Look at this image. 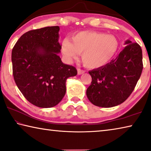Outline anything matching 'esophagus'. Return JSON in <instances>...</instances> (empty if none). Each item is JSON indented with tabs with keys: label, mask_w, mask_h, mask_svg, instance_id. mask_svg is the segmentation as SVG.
Returning <instances> with one entry per match:
<instances>
[{
	"label": "esophagus",
	"mask_w": 151,
	"mask_h": 151,
	"mask_svg": "<svg viewBox=\"0 0 151 151\" xmlns=\"http://www.w3.org/2000/svg\"><path fill=\"white\" fill-rule=\"evenodd\" d=\"M85 71L84 70H81L80 69H78V75H81V74L84 73Z\"/></svg>",
	"instance_id": "esophagus-1"
}]
</instances>
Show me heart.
Listing matches in <instances>:
<instances>
[{"label":"heart","instance_id":"b5f03b06","mask_svg":"<svg viewBox=\"0 0 151 151\" xmlns=\"http://www.w3.org/2000/svg\"><path fill=\"white\" fill-rule=\"evenodd\" d=\"M119 49L118 39L114 35L96 31H81L72 37L65 39L61 53L67 62L78 59L82 53L84 65L90 69L106 65L114 58Z\"/></svg>","mask_w":151,"mask_h":151}]
</instances>
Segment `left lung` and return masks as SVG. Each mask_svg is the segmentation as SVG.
<instances>
[{
	"label": "left lung",
	"instance_id": "1",
	"mask_svg": "<svg viewBox=\"0 0 151 151\" xmlns=\"http://www.w3.org/2000/svg\"><path fill=\"white\" fill-rule=\"evenodd\" d=\"M125 45L116 58L89 71L92 83L86 95L93 105L102 108L118 106L134 90L143 68L142 49L130 40L126 41Z\"/></svg>",
	"mask_w": 151,
	"mask_h": 151
}]
</instances>
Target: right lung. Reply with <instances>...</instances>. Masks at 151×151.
Wrapping results in <instances>:
<instances>
[{
  "label": "right lung",
  "mask_w": 151,
  "mask_h": 151,
  "mask_svg": "<svg viewBox=\"0 0 151 151\" xmlns=\"http://www.w3.org/2000/svg\"><path fill=\"white\" fill-rule=\"evenodd\" d=\"M59 26L29 31L12 50L13 73L17 87L29 102L47 108L61 102L67 79L77 75L76 68L64 64L58 54Z\"/></svg>",
  "instance_id": "1"
}]
</instances>
